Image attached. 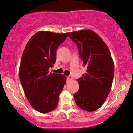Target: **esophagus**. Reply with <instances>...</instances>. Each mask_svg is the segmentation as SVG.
<instances>
[{"label": "esophagus", "mask_w": 133, "mask_h": 133, "mask_svg": "<svg viewBox=\"0 0 133 133\" xmlns=\"http://www.w3.org/2000/svg\"><path fill=\"white\" fill-rule=\"evenodd\" d=\"M67 79H68V81H70V80H71L72 79V77L71 76H68V77H67Z\"/></svg>", "instance_id": "1"}]
</instances>
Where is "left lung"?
Returning <instances> with one entry per match:
<instances>
[{
    "label": "left lung",
    "mask_w": 133,
    "mask_h": 133,
    "mask_svg": "<svg viewBox=\"0 0 133 133\" xmlns=\"http://www.w3.org/2000/svg\"><path fill=\"white\" fill-rule=\"evenodd\" d=\"M68 36L76 43L86 73L77 80L79 89L74 94L76 105L94 111L108 97L114 76V64L109 49L97 33L90 30L71 32Z\"/></svg>",
    "instance_id": "1"
}]
</instances>
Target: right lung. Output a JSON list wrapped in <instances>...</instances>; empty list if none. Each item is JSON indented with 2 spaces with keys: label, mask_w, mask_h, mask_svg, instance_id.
Segmentation results:
<instances>
[{
  "label": "right lung",
  "mask_w": 133,
  "mask_h": 133,
  "mask_svg": "<svg viewBox=\"0 0 133 133\" xmlns=\"http://www.w3.org/2000/svg\"><path fill=\"white\" fill-rule=\"evenodd\" d=\"M68 33L37 32L27 43L20 61L19 76L27 100L41 113L56 108L59 95L66 82L63 74L49 72L56 62V51Z\"/></svg>",
  "instance_id": "obj_1"
}]
</instances>
